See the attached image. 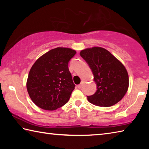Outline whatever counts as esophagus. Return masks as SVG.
Wrapping results in <instances>:
<instances>
[{
    "mask_svg": "<svg viewBox=\"0 0 149 149\" xmlns=\"http://www.w3.org/2000/svg\"><path fill=\"white\" fill-rule=\"evenodd\" d=\"M82 83H81V84H79V85H77V88H79H79H81V87H82Z\"/></svg>",
    "mask_w": 149,
    "mask_h": 149,
    "instance_id": "1",
    "label": "esophagus"
}]
</instances>
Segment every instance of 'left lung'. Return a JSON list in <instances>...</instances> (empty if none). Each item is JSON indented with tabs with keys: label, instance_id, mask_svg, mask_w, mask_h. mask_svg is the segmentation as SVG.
Listing matches in <instances>:
<instances>
[{
	"label": "left lung",
	"instance_id": "left-lung-1",
	"mask_svg": "<svg viewBox=\"0 0 149 149\" xmlns=\"http://www.w3.org/2000/svg\"><path fill=\"white\" fill-rule=\"evenodd\" d=\"M80 55L89 65L97 85L95 94L87 96L88 101L104 107L120 101L129 87L128 73L122 63L102 47L85 49Z\"/></svg>",
	"mask_w": 149,
	"mask_h": 149
}]
</instances>
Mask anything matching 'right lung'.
Returning <instances> with one entry per match:
<instances>
[{
  "label": "right lung",
  "instance_id": "add662e5",
  "mask_svg": "<svg viewBox=\"0 0 149 149\" xmlns=\"http://www.w3.org/2000/svg\"><path fill=\"white\" fill-rule=\"evenodd\" d=\"M75 53L70 48L57 47L42 55L32 65L26 87L37 107L54 110L68 102L75 89L68 62Z\"/></svg>",
  "mask_w": 149,
  "mask_h": 149
}]
</instances>
